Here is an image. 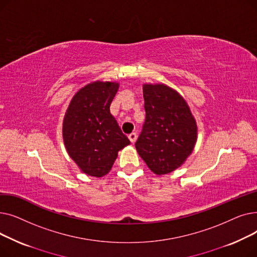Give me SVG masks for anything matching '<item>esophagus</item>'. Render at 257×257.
<instances>
[{
  "label": "esophagus",
  "instance_id": "34e87169",
  "mask_svg": "<svg viewBox=\"0 0 257 257\" xmlns=\"http://www.w3.org/2000/svg\"><path fill=\"white\" fill-rule=\"evenodd\" d=\"M129 140H130V142L132 143V144H134L136 143V141H137V139H138V134L136 133V132H132L131 134H129Z\"/></svg>",
  "mask_w": 257,
  "mask_h": 257
}]
</instances>
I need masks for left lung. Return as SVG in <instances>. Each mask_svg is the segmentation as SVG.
Instances as JSON below:
<instances>
[{
	"mask_svg": "<svg viewBox=\"0 0 257 257\" xmlns=\"http://www.w3.org/2000/svg\"><path fill=\"white\" fill-rule=\"evenodd\" d=\"M143 93L146 119L136 148L153 173L168 174L193 152L196 120L184 99L171 87L145 84Z\"/></svg>",
	"mask_w": 257,
	"mask_h": 257,
	"instance_id": "left-lung-1",
	"label": "left lung"
}]
</instances>
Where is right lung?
<instances>
[{
  "instance_id": "right-lung-1",
  "label": "right lung",
  "mask_w": 257,
  "mask_h": 257,
  "mask_svg": "<svg viewBox=\"0 0 257 257\" xmlns=\"http://www.w3.org/2000/svg\"><path fill=\"white\" fill-rule=\"evenodd\" d=\"M115 82L96 81L73 97L63 119L66 151L83 173L102 177L112 168L117 152L130 144L110 113Z\"/></svg>"
}]
</instances>
